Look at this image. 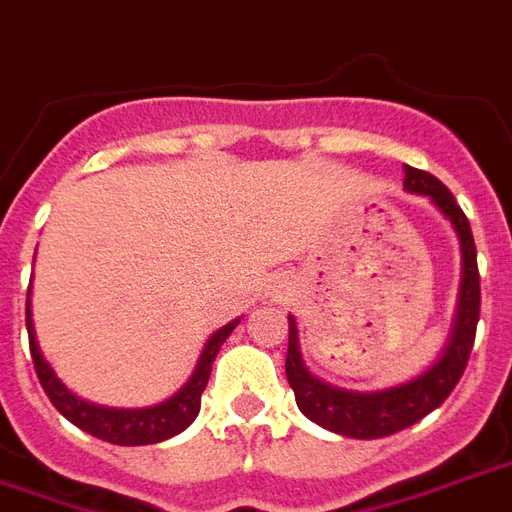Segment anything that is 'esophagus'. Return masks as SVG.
I'll list each match as a JSON object with an SVG mask.
<instances>
[{
	"label": "esophagus",
	"mask_w": 512,
	"mask_h": 512,
	"mask_svg": "<svg viewBox=\"0 0 512 512\" xmlns=\"http://www.w3.org/2000/svg\"><path fill=\"white\" fill-rule=\"evenodd\" d=\"M290 293H293V282L285 276H276L274 285H271V298H287Z\"/></svg>",
	"instance_id": "34e87169"
}]
</instances>
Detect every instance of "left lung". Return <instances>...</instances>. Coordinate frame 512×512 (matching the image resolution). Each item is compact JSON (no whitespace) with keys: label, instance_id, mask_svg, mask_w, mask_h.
Masks as SVG:
<instances>
[{"label":"left lung","instance_id":"left-lung-1","mask_svg":"<svg viewBox=\"0 0 512 512\" xmlns=\"http://www.w3.org/2000/svg\"><path fill=\"white\" fill-rule=\"evenodd\" d=\"M404 189L412 195H426L437 206L442 217L448 219L461 249V282H458L456 314L450 325V336L437 361L426 372L399 382L382 391H347L331 382L314 377L306 366L298 342V323L290 314V339H287V382L295 393V404L306 418L323 429L352 439H377L407 429L420 418H426L448 399L456 388L461 374L467 369L469 352L475 344V328L480 320V274L475 238L469 230L464 211L458 208L450 189L431 173L404 165Z\"/></svg>","mask_w":512,"mask_h":512}]
</instances>
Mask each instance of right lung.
Listing matches in <instances>:
<instances>
[{"mask_svg": "<svg viewBox=\"0 0 512 512\" xmlns=\"http://www.w3.org/2000/svg\"><path fill=\"white\" fill-rule=\"evenodd\" d=\"M241 323V317L230 320L222 325L219 331L208 336L206 347L200 352L198 366L179 391L173 393L170 399L151 404V407H138V410H119V407H102L94 401L81 399L78 393H73L54 372V366L45 361L43 350L37 344V333H34L32 320V290L26 298V331H29V350H32L34 372L40 377L43 391L48 393V399L56 410L62 412L64 418L75 423L78 429L86 434H92L97 439H105L111 445H154L162 439H170L187 429L192 420L198 418L200 412V396L206 391L208 377H211V363L217 358L219 347L225 344V339L233 333V328Z\"/></svg>", "mask_w": 512, "mask_h": 512, "instance_id": "1", "label": "right lung"}]
</instances>
